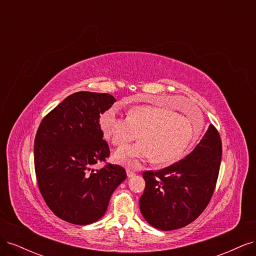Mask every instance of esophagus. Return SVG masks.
Here are the masks:
<instances>
[{"label": "esophagus", "instance_id": "34e87169", "mask_svg": "<svg viewBox=\"0 0 256 256\" xmlns=\"http://www.w3.org/2000/svg\"><path fill=\"white\" fill-rule=\"evenodd\" d=\"M127 176L128 177H132V176H134L136 175V173L132 171V170H130V168H127Z\"/></svg>", "mask_w": 256, "mask_h": 256}]
</instances>
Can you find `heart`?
Returning <instances> with one entry per match:
<instances>
[{"label": "heart", "mask_w": 256, "mask_h": 256, "mask_svg": "<svg viewBox=\"0 0 256 256\" xmlns=\"http://www.w3.org/2000/svg\"><path fill=\"white\" fill-rule=\"evenodd\" d=\"M99 126L104 138L116 147L132 142L138 134L140 142L114 154L118 164L138 166L152 158L161 164L182 159L198 140L202 122H194L166 108L138 106L128 112L126 120L113 110L106 111L100 116Z\"/></svg>", "instance_id": "b5f03b06"}]
</instances>
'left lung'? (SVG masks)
I'll return each instance as SVG.
<instances>
[{"label": "left lung", "mask_w": 256, "mask_h": 256, "mask_svg": "<svg viewBox=\"0 0 256 256\" xmlns=\"http://www.w3.org/2000/svg\"><path fill=\"white\" fill-rule=\"evenodd\" d=\"M222 157L221 138L209 125L188 156L159 171L143 173L140 198L144 219L161 230L182 228L194 221L212 200Z\"/></svg>", "instance_id": "1"}]
</instances>
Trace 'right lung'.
<instances>
[{"label":"right lung","mask_w":256,"mask_h":256,"mask_svg":"<svg viewBox=\"0 0 256 256\" xmlns=\"http://www.w3.org/2000/svg\"><path fill=\"white\" fill-rule=\"evenodd\" d=\"M116 102L110 94L78 92L42 118L34 141L38 188L62 220L76 226L104 214L114 190L126 180L125 168L106 162L110 148L99 126L100 115Z\"/></svg>","instance_id":"obj_1"}]
</instances>
